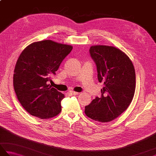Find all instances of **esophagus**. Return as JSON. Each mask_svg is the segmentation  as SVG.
<instances>
[{
    "instance_id": "1",
    "label": "esophagus",
    "mask_w": 156,
    "mask_h": 156,
    "mask_svg": "<svg viewBox=\"0 0 156 156\" xmlns=\"http://www.w3.org/2000/svg\"><path fill=\"white\" fill-rule=\"evenodd\" d=\"M68 94L70 95H77L79 94V92H74V91H69V92H68Z\"/></svg>"
}]
</instances>
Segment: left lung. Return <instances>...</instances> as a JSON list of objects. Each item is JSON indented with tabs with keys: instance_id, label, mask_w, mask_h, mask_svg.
I'll return each instance as SVG.
<instances>
[{
	"instance_id": "left-lung-1",
	"label": "left lung",
	"mask_w": 156,
	"mask_h": 156,
	"mask_svg": "<svg viewBox=\"0 0 156 156\" xmlns=\"http://www.w3.org/2000/svg\"><path fill=\"white\" fill-rule=\"evenodd\" d=\"M91 58L97 66L98 80L102 82L101 97L85 107V114L96 121L110 122L121 115L133 100L135 72L131 59L118 48L93 45Z\"/></svg>"
}]
</instances>
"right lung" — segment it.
Returning <instances> with one entry per match:
<instances>
[{
    "instance_id": "add662e5",
    "label": "right lung",
    "mask_w": 156,
    "mask_h": 156,
    "mask_svg": "<svg viewBox=\"0 0 156 156\" xmlns=\"http://www.w3.org/2000/svg\"><path fill=\"white\" fill-rule=\"evenodd\" d=\"M72 49V45L44 40L29 45L20 54L13 87L20 103L30 115L46 119L61 112L64 94L48 83Z\"/></svg>"
}]
</instances>
